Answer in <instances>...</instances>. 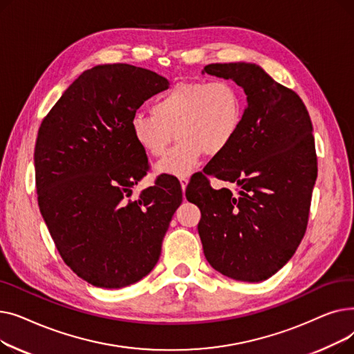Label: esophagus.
<instances>
[{
	"label": "esophagus",
	"mask_w": 354,
	"mask_h": 354,
	"mask_svg": "<svg viewBox=\"0 0 354 354\" xmlns=\"http://www.w3.org/2000/svg\"><path fill=\"white\" fill-rule=\"evenodd\" d=\"M179 182H180V188H182V191H185V189H187V187H188V182H189V178H187V176H183V178H180V179H179Z\"/></svg>",
	"instance_id": "1"
}]
</instances>
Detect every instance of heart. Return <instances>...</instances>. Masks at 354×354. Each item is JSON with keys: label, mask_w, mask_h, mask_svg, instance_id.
Returning <instances> with one entry per match:
<instances>
[{"label": "heart", "mask_w": 354, "mask_h": 354, "mask_svg": "<svg viewBox=\"0 0 354 354\" xmlns=\"http://www.w3.org/2000/svg\"><path fill=\"white\" fill-rule=\"evenodd\" d=\"M245 116L241 90L228 80L185 82L162 93L152 113L135 111L130 132L149 158H162L174 142L179 143L156 166L159 174L189 176L205 156L228 151Z\"/></svg>", "instance_id": "heart-1"}]
</instances>
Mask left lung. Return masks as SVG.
Instances as JSON below:
<instances>
[{
  "label": "left lung",
  "instance_id": "8db88e82",
  "mask_svg": "<svg viewBox=\"0 0 354 354\" xmlns=\"http://www.w3.org/2000/svg\"><path fill=\"white\" fill-rule=\"evenodd\" d=\"M205 73L243 87L247 107L236 139L205 176L188 185L187 198L201 209L198 232L211 267L236 281L259 283L290 261L304 236L317 178L313 124L299 95L258 64L216 63ZM207 176L240 189L212 190Z\"/></svg>",
  "mask_w": 354,
  "mask_h": 354
}]
</instances>
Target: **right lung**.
<instances>
[{"label": "right lung", "instance_id": "1", "mask_svg": "<svg viewBox=\"0 0 354 354\" xmlns=\"http://www.w3.org/2000/svg\"><path fill=\"white\" fill-rule=\"evenodd\" d=\"M166 88L169 82L147 68L95 66L40 126L34 151L40 212L64 263L95 287L123 288L151 272L182 202L178 182L166 178L129 199L149 167L130 118Z\"/></svg>", "mask_w": 354, "mask_h": 354}]
</instances>
